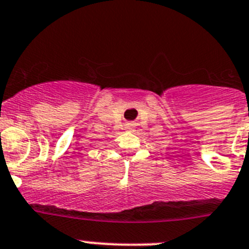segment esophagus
Instances as JSON below:
<instances>
[{
	"label": "esophagus",
	"instance_id": "1",
	"mask_svg": "<svg viewBox=\"0 0 249 249\" xmlns=\"http://www.w3.org/2000/svg\"><path fill=\"white\" fill-rule=\"evenodd\" d=\"M133 128H134V127L132 126V124H129V126H127V129H128V131H133Z\"/></svg>",
	"mask_w": 249,
	"mask_h": 249
}]
</instances>
